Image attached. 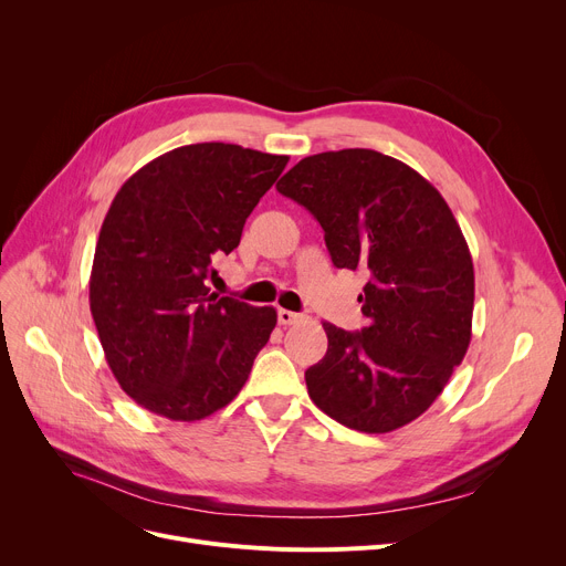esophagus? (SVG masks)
<instances>
[{
	"label": "esophagus",
	"instance_id": "1",
	"mask_svg": "<svg viewBox=\"0 0 566 566\" xmlns=\"http://www.w3.org/2000/svg\"><path fill=\"white\" fill-rule=\"evenodd\" d=\"M303 316L301 314H295V312H291V310H277V321H280V325H293V323H298Z\"/></svg>",
	"mask_w": 566,
	"mask_h": 566
}]
</instances>
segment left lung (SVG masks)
I'll list each match as a JSON object with an SVG mask.
<instances>
[{"mask_svg": "<svg viewBox=\"0 0 566 566\" xmlns=\"http://www.w3.org/2000/svg\"><path fill=\"white\" fill-rule=\"evenodd\" d=\"M277 190L318 220L337 268L369 275L358 298L365 328L323 323L328 350L305 371L312 401L365 433L420 418L472 335V256L448 201L424 176L371 148L303 158Z\"/></svg>", "mask_w": 566, "mask_h": 566, "instance_id": "obj_1", "label": "left lung"}]
</instances>
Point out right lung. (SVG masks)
Returning <instances> with one entry per match:
<instances>
[{
    "label": "right lung",
    "mask_w": 566,
    "mask_h": 566,
    "mask_svg": "<svg viewBox=\"0 0 566 566\" xmlns=\"http://www.w3.org/2000/svg\"><path fill=\"white\" fill-rule=\"evenodd\" d=\"M286 163L238 144H188L116 192L88 303L114 378L142 408L195 422L241 392L277 312L218 298L208 280Z\"/></svg>",
    "instance_id": "obj_1"
}]
</instances>
